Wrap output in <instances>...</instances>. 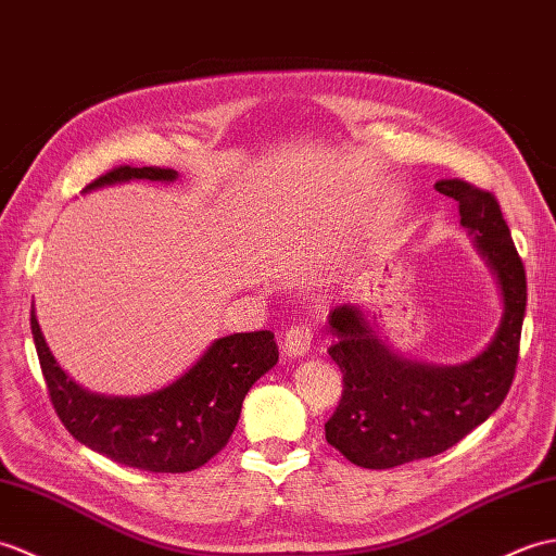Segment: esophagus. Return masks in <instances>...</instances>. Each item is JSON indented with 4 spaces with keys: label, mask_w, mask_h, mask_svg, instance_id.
<instances>
[{
    "label": "esophagus",
    "mask_w": 556,
    "mask_h": 556,
    "mask_svg": "<svg viewBox=\"0 0 556 556\" xmlns=\"http://www.w3.org/2000/svg\"><path fill=\"white\" fill-rule=\"evenodd\" d=\"M312 330L309 326L304 324H298L292 326L288 332H286V342H282V354L290 356V359H300V356H306V352H309L312 348Z\"/></svg>",
    "instance_id": "1"
}]
</instances>
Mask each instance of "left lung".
<instances>
[{
	"instance_id": "8db88e82",
	"label": "left lung",
	"mask_w": 556,
	"mask_h": 556,
	"mask_svg": "<svg viewBox=\"0 0 556 556\" xmlns=\"http://www.w3.org/2000/svg\"><path fill=\"white\" fill-rule=\"evenodd\" d=\"M435 190L459 204L462 226L495 274L504 312L488 348L456 366L404 359L380 340L362 306L328 316L342 400L326 424L328 445L362 468H394L450 450L497 412L519 362L526 268L495 194L452 178Z\"/></svg>"
}]
</instances>
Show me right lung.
I'll use <instances>...</instances> for the list:
<instances>
[{
  "mask_svg": "<svg viewBox=\"0 0 556 556\" xmlns=\"http://www.w3.org/2000/svg\"><path fill=\"white\" fill-rule=\"evenodd\" d=\"M178 170L118 166L92 180L85 192L128 180L174 182ZM30 330L42 376L61 424L85 447L123 466L152 473H185L226 447L238 426L244 394L278 362L270 330L218 338L170 386L140 397H106L83 390L49 352L30 312Z\"/></svg>",
  "mask_w": 556,
  "mask_h": 556,
  "instance_id": "obj_1",
  "label": "right lung"
}]
</instances>
